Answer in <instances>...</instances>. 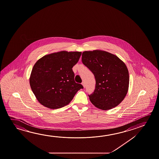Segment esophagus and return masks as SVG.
Returning a JSON list of instances; mask_svg holds the SVG:
<instances>
[{"instance_id": "obj_1", "label": "esophagus", "mask_w": 159, "mask_h": 159, "mask_svg": "<svg viewBox=\"0 0 159 159\" xmlns=\"http://www.w3.org/2000/svg\"><path fill=\"white\" fill-rule=\"evenodd\" d=\"M81 84L83 85V86H84V88H85V82H84V81H83Z\"/></svg>"}]
</instances>
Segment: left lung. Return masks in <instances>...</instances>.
Here are the masks:
<instances>
[{
	"label": "left lung",
	"mask_w": 159,
	"mask_h": 159,
	"mask_svg": "<svg viewBox=\"0 0 159 159\" xmlns=\"http://www.w3.org/2000/svg\"><path fill=\"white\" fill-rule=\"evenodd\" d=\"M82 62L93 73L94 93L89 95L91 103L99 109L117 107L127 94L129 74L125 63L116 55L101 50L85 51Z\"/></svg>",
	"instance_id": "left-lung-1"
}]
</instances>
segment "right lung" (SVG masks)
Listing matches in <instances>:
<instances>
[{"mask_svg":"<svg viewBox=\"0 0 159 159\" xmlns=\"http://www.w3.org/2000/svg\"><path fill=\"white\" fill-rule=\"evenodd\" d=\"M81 52L61 51L46 55L34 64L29 78L31 90L44 107L56 109L65 107L83 88L74 80L73 66Z\"/></svg>","mask_w":159,"mask_h":159,"instance_id":"right-lung-1","label":"right lung"}]
</instances>
